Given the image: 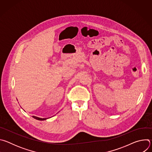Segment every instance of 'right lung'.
Instances as JSON below:
<instances>
[{"label":"right lung","mask_w":152,"mask_h":152,"mask_svg":"<svg viewBox=\"0 0 152 152\" xmlns=\"http://www.w3.org/2000/svg\"><path fill=\"white\" fill-rule=\"evenodd\" d=\"M33 118H34L35 119H37L38 120H40V121H43V120H47L48 118H39V117H35V116H32Z\"/></svg>","instance_id":"1"}]
</instances>
